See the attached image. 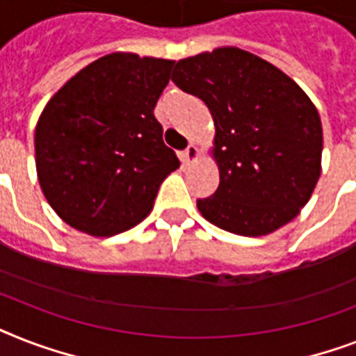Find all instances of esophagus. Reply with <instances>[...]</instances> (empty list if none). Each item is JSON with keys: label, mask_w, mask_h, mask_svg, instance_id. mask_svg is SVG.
Returning a JSON list of instances; mask_svg holds the SVG:
<instances>
[{"label": "esophagus", "mask_w": 356, "mask_h": 356, "mask_svg": "<svg viewBox=\"0 0 356 356\" xmlns=\"http://www.w3.org/2000/svg\"><path fill=\"white\" fill-rule=\"evenodd\" d=\"M197 156H200V149H197L194 144H190L188 147L183 151V161L186 162V164H192V162L197 161Z\"/></svg>", "instance_id": "obj_1"}]
</instances>
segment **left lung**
<instances>
[{
  "label": "left lung",
  "instance_id": "left-lung-1",
  "mask_svg": "<svg viewBox=\"0 0 356 356\" xmlns=\"http://www.w3.org/2000/svg\"><path fill=\"white\" fill-rule=\"evenodd\" d=\"M172 81L205 102L214 120L220 184L197 200L205 220L264 236L298 216L321 173L323 131L314 103L264 58L218 47L179 60Z\"/></svg>",
  "mask_w": 356,
  "mask_h": 356
}]
</instances>
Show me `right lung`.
Returning a JSON list of instances; mask_svg holds the SVG:
<instances>
[{
    "label": "right lung",
    "instance_id": "obj_1",
    "mask_svg": "<svg viewBox=\"0 0 356 356\" xmlns=\"http://www.w3.org/2000/svg\"><path fill=\"white\" fill-rule=\"evenodd\" d=\"M172 66L166 58L111 53L47 102L35 129L36 173L70 227L113 236L151 212L159 186L181 164L153 114Z\"/></svg>",
    "mask_w": 356,
    "mask_h": 356
}]
</instances>
